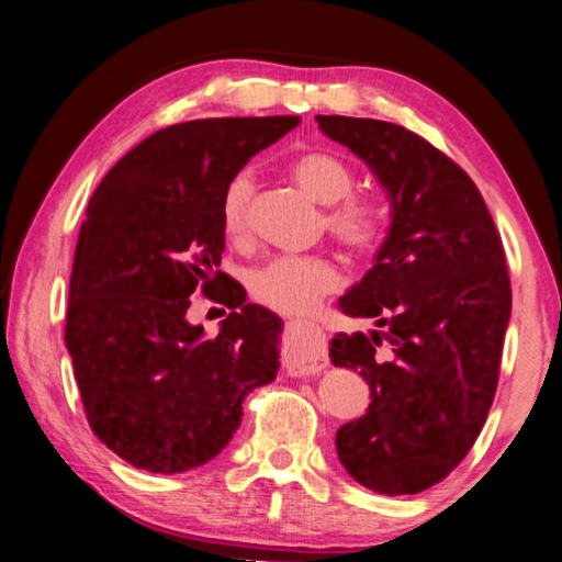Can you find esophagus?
Returning <instances> with one entry per match:
<instances>
[{"instance_id": "34e87169", "label": "esophagus", "mask_w": 562, "mask_h": 562, "mask_svg": "<svg viewBox=\"0 0 562 562\" xmlns=\"http://www.w3.org/2000/svg\"><path fill=\"white\" fill-rule=\"evenodd\" d=\"M284 347H288L290 375H313L327 364L325 333L310 323H284Z\"/></svg>"}]
</instances>
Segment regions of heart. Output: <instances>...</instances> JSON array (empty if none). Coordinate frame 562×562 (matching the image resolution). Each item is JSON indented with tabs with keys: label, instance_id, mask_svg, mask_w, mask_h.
Returning <instances> with one entry per match:
<instances>
[{
	"label": "heart",
	"instance_id": "b5f03b06",
	"mask_svg": "<svg viewBox=\"0 0 562 562\" xmlns=\"http://www.w3.org/2000/svg\"><path fill=\"white\" fill-rule=\"evenodd\" d=\"M290 172L300 187L327 204L325 227L337 243L358 255H370L385 243L390 212L368 194H352L355 169L340 155L327 149H307L292 157ZM255 180L243 169L229 177L220 198L222 233L233 243H247L252 235ZM342 284V272L325 255H284L249 272V295L280 315H307L319 300Z\"/></svg>",
	"mask_w": 562,
	"mask_h": 562
}]
</instances>
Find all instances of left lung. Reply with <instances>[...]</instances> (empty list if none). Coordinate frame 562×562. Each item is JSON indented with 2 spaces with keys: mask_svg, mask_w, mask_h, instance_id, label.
Instances as JSON below:
<instances>
[{
  "mask_svg": "<svg viewBox=\"0 0 562 562\" xmlns=\"http://www.w3.org/2000/svg\"><path fill=\"white\" fill-rule=\"evenodd\" d=\"M315 120L393 202L375 265L337 305L378 325L329 342L335 368L360 370L372 395L337 430V456L360 485L415 495L460 465L493 405L513 305L503 239L470 175L420 135L382 120Z\"/></svg>",
  "mask_w": 562,
  "mask_h": 562,
  "instance_id": "left-lung-1",
  "label": "left lung"
}]
</instances>
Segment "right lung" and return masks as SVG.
I'll list each match as a JSON object with an SVG mask.
<instances>
[{
  "label": "right lung",
  "instance_id": "add662e5",
  "mask_svg": "<svg viewBox=\"0 0 562 562\" xmlns=\"http://www.w3.org/2000/svg\"><path fill=\"white\" fill-rule=\"evenodd\" d=\"M297 122L169 124L130 149L87 204L65 342L89 427L130 465L172 475L210 462L233 440L245 397L278 375L280 319L217 270L220 198ZM194 291L231 307L212 341L183 317Z\"/></svg>",
  "mask_w": 562,
  "mask_h": 562
}]
</instances>
